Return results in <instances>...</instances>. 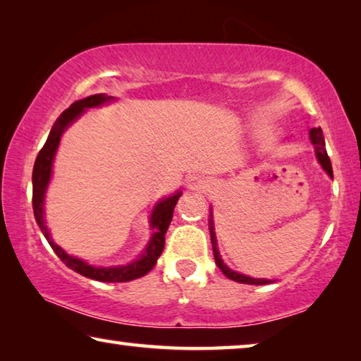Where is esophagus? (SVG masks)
<instances>
[{"label":"esophagus","instance_id":"obj_1","mask_svg":"<svg viewBox=\"0 0 361 361\" xmlns=\"http://www.w3.org/2000/svg\"><path fill=\"white\" fill-rule=\"evenodd\" d=\"M199 188H202V189H205V188H207V185H204V183H200V185H199Z\"/></svg>","mask_w":361,"mask_h":361}]
</instances>
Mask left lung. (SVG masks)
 <instances>
[{"mask_svg": "<svg viewBox=\"0 0 361 361\" xmlns=\"http://www.w3.org/2000/svg\"><path fill=\"white\" fill-rule=\"evenodd\" d=\"M309 137H310V142H312L314 148H315V156H317V161L322 166V169L325 170L328 173L329 178H333V167H331V161H329L328 157V152L325 148V138H323V132L320 127H314V129L309 130ZM209 228H210V239H212V247H213V256H215V262L216 266L221 269V272L224 274L226 277L234 280V282H239V283H247V285H267V283H272L274 280H267V279H253V277H248L245 274H240V272H235L232 271L231 267H228V264L223 261L221 255L218 252V242H216V235H215V228H213V212H212V207H210V219H209Z\"/></svg>", "mask_w": 361, "mask_h": 361, "instance_id": "8db88e82", "label": "left lung"}]
</instances>
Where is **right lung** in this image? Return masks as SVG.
<instances>
[{
	"mask_svg": "<svg viewBox=\"0 0 361 361\" xmlns=\"http://www.w3.org/2000/svg\"><path fill=\"white\" fill-rule=\"evenodd\" d=\"M114 100H116L114 97H109L106 94H95V95L87 97V99L75 102L68 109H65V111L59 116L57 121L54 122L46 143L41 148L38 157H36L35 167H33V178H32L35 219L36 223H38L41 232L44 234L46 240L49 242V245L52 247V250L56 252L59 258L75 272L81 274V276L87 279H94V280H99V282H108V283L130 282V280L146 276V274L156 266L157 258L161 256L164 250V243H166V237L164 235H166L170 221H172L175 205L183 194V191L178 189L175 194L161 199L154 205V209H152L149 215V228L152 229L151 239L148 242V245L145 247L143 253L140 255L137 259L129 262V264L92 266L81 258L68 255L62 247H59L57 243L52 240L51 232H49L44 221V199H46L47 186L52 178V166H54V159H56L59 145H60V138H62L63 132L68 129L73 122L81 118L85 109L102 106L105 105V103L114 102Z\"/></svg>",
	"mask_w": 361,
	"mask_h": 361,
	"instance_id": "right-lung-1",
	"label": "right lung"
}]
</instances>
